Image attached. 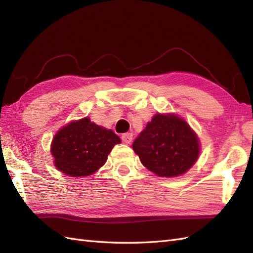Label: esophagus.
<instances>
[{"mask_svg":"<svg viewBox=\"0 0 253 253\" xmlns=\"http://www.w3.org/2000/svg\"><path fill=\"white\" fill-rule=\"evenodd\" d=\"M121 138L126 143L129 144V143L132 142V140H133V134L132 133H125V134H122Z\"/></svg>","mask_w":253,"mask_h":253,"instance_id":"obj_1","label":"esophagus"}]
</instances>
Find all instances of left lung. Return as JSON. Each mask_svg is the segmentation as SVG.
<instances>
[{
	"label": "left lung",
	"mask_w": 253,
	"mask_h": 253,
	"mask_svg": "<svg viewBox=\"0 0 253 253\" xmlns=\"http://www.w3.org/2000/svg\"><path fill=\"white\" fill-rule=\"evenodd\" d=\"M141 164L158 176L186 173L200 154V141L187 122L176 115L156 114L133 142Z\"/></svg>",
	"instance_id": "obj_1"
}]
</instances>
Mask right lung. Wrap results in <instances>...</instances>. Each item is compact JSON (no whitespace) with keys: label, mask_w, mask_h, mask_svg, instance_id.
I'll return each mask as SVG.
<instances>
[{"label":"right lung","mask_w":253,"mask_h":253,"mask_svg":"<svg viewBox=\"0 0 253 253\" xmlns=\"http://www.w3.org/2000/svg\"><path fill=\"white\" fill-rule=\"evenodd\" d=\"M117 143L120 138L112 129L99 126L86 117L60 129L52 139L51 154L57 169L79 177L101 168Z\"/></svg>","instance_id":"right-lung-1"}]
</instances>
